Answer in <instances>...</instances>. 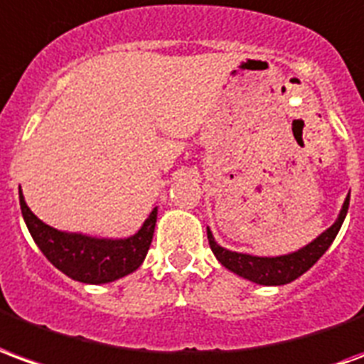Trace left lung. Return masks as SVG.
<instances>
[{
  "mask_svg": "<svg viewBox=\"0 0 364 364\" xmlns=\"http://www.w3.org/2000/svg\"><path fill=\"white\" fill-rule=\"evenodd\" d=\"M347 210H349V196H347V200L343 203V210L339 213V218H337V221H335L331 228L323 231L316 241L306 245L298 252L284 255V257H272L270 259V257H252V255H243V252L228 251V249L219 247L213 241V235H211L210 229H208V241H210V247L213 255H215V259L225 269L235 272L239 277L264 286L288 284V282H292L298 277H301L306 270H310L318 262L319 257L329 249V245L333 243L335 235L341 229V223L345 215H347Z\"/></svg>",
  "mask_w": 364,
  "mask_h": 364,
  "instance_id": "8db88e82",
  "label": "left lung"
}]
</instances>
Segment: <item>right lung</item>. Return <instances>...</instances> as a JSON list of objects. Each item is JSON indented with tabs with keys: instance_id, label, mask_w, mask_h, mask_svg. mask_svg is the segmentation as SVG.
Listing matches in <instances>:
<instances>
[{
	"instance_id": "1",
	"label": "right lung",
	"mask_w": 364,
	"mask_h": 364,
	"mask_svg": "<svg viewBox=\"0 0 364 364\" xmlns=\"http://www.w3.org/2000/svg\"><path fill=\"white\" fill-rule=\"evenodd\" d=\"M21 213L31 237L46 259L66 277L84 284H105L121 277H127L141 267L153 241L156 225V208L151 211L143 228L129 239H94L78 233H63L48 228L27 208L19 192Z\"/></svg>"
}]
</instances>
